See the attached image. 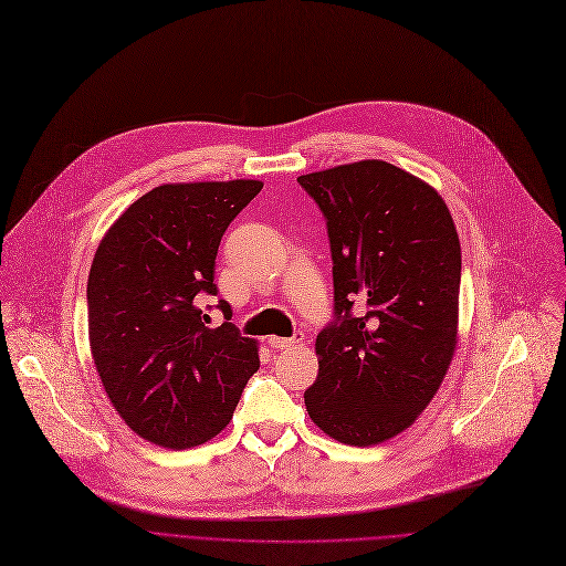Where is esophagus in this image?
Instances as JSON below:
<instances>
[{
  "mask_svg": "<svg viewBox=\"0 0 566 566\" xmlns=\"http://www.w3.org/2000/svg\"><path fill=\"white\" fill-rule=\"evenodd\" d=\"M302 334L297 332L293 338H280V336H271L269 338V345L273 347V349H293V347H297L300 343H302Z\"/></svg>",
  "mask_w": 566,
  "mask_h": 566,
  "instance_id": "34e87169",
  "label": "esophagus"
}]
</instances>
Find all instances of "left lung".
<instances>
[{
  "instance_id": "left-lung-1",
  "label": "left lung",
  "mask_w": 566,
  "mask_h": 566,
  "mask_svg": "<svg viewBox=\"0 0 566 566\" xmlns=\"http://www.w3.org/2000/svg\"><path fill=\"white\" fill-rule=\"evenodd\" d=\"M327 219L336 323L316 338L306 413L329 438L370 447L413 424L458 343L460 241L442 196L384 160L300 176ZM354 301L367 304L352 315Z\"/></svg>"
}]
</instances>
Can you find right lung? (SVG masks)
<instances>
[{
  "mask_svg": "<svg viewBox=\"0 0 566 566\" xmlns=\"http://www.w3.org/2000/svg\"><path fill=\"white\" fill-rule=\"evenodd\" d=\"M262 180L169 182L150 189L101 239L87 277V334L101 384L144 440L189 449L219 436L260 370L256 340L208 327L223 232ZM226 321L232 312L219 302Z\"/></svg>",
  "mask_w": 566,
  "mask_h": 566,
  "instance_id": "right-lung-1",
  "label": "right lung"
}]
</instances>
